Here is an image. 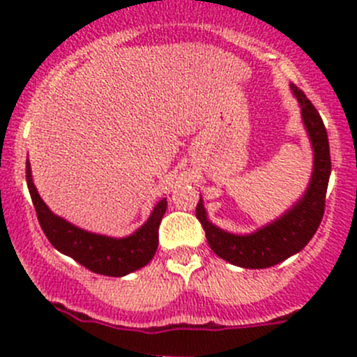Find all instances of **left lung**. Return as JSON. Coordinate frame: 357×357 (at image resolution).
Wrapping results in <instances>:
<instances>
[{
    "label": "left lung",
    "instance_id": "1",
    "mask_svg": "<svg viewBox=\"0 0 357 357\" xmlns=\"http://www.w3.org/2000/svg\"><path fill=\"white\" fill-rule=\"evenodd\" d=\"M290 91L301 105L302 124L312 150V172L304 193L280 218L245 235L215 226L208 219L202 197L197 204V218L204 226L208 247L215 255L238 268H271L298 254L314 236L325 212L326 188L332 171L328 136L318 110L304 93L294 84H290Z\"/></svg>",
    "mask_w": 357,
    "mask_h": 357
}]
</instances>
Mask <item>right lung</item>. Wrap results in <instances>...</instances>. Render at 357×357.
Here are the masks:
<instances>
[{"label":"right lung","mask_w":357,"mask_h":357,"mask_svg":"<svg viewBox=\"0 0 357 357\" xmlns=\"http://www.w3.org/2000/svg\"><path fill=\"white\" fill-rule=\"evenodd\" d=\"M25 178L39 225L50 243L63 255H68L89 271L103 276H126L145 268L153 259L158 247V226L167 208V199H160L153 205L149 219L136 231L117 238L82 229L56 215L38 193L32 181L29 158Z\"/></svg>","instance_id":"1"}]
</instances>
